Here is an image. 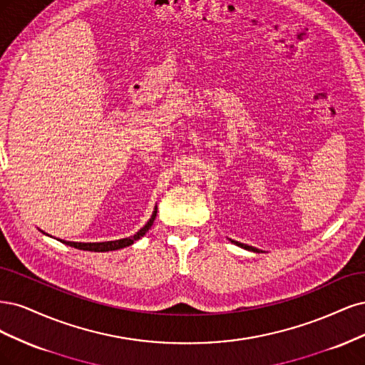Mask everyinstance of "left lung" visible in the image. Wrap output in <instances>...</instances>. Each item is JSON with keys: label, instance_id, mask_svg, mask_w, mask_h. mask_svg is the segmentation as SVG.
Listing matches in <instances>:
<instances>
[{"label": "left lung", "instance_id": "1", "mask_svg": "<svg viewBox=\"0 0 365 365\" xmlns=\"http://www.w3.org/2000/svg\"><path fill=\"white\" fill-rule=\"evenodd\" d=\"M232 242H235L237 245H240V247H242V249H245V250H252V252H259L257 249H255V247H252V245H245V244H241V242H237V241H232Z\"/></svg>", "mask_w": 365, "mask_h": 365}]
</instances>
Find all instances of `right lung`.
<instances>
[{"label": "right lung", "instance_id": "right-lung-1", "mask_svg": "<svg viewBox=\"0 0 365 365\" xmlns=\"http://www.w3.org/2000/svg\"><path fill=\"white\" fill-rule=\"evenodd\" d=\"M158 214V209L153 212L150 221L147 225L140 229L136 235L133 237H128V238H123V240H116V241H106V242H66L65 244L74 247V249L78 250H88V252H110V250H118V249H124V247L132 245L135 241H138L140 237H144V235L148 232V229L153 226V221H155Z\"/></svg>", "mask_w": 365, "mask_h": 365}]
</instances>
